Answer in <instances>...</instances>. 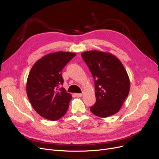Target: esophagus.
I'll return each mask as SVG.
<instances>
[{
	"label": "esophagus",
	"instance_id": "esophagus-1",
	"mask_svg": "<svg viewBox=\"0 0 159 159\" xmlns=\"http://www.w3.org/2000/svg\"><path fill=\"white\" fill-rule=\"evenodd\" d=\"M75 95L76 97H78V98H80V97H81V96L83 95V94H82V93H75Z\"/></svg>",
	"mask_w": 159,
	"mask_h": 159
}]
</instances>
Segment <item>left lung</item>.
I'll return each mask as SVG.
<instances>
[{
  "label": "left lung",
  "instance_id": "left-lung-1",
  "mask_svg": "<svg viewBox=\"0 0 159 159\" xmlns=\"http://www.w3.org/2000/svg\"><path fill=\"white\" fill-rule=\"evenodd\" d=\"M81 57L95 80L96 103L91 111L103 118L116 114L130 89L129 75L121 61L111 53L98 50L82 52Z\"/></svg>",
  "mask_w": 159,
  "mask_h": 159
}]
</instances>
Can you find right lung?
Listing matches in <instances>:
<instances>
[{
    "instance_id": "obj_1",
    "label": "right lung",
    "mask_w": 159,
    "mask_h": 159,
    "mask_svg": "<svg viewBox=\"0 0 159 159\" xmlns=\"http://www.w3.org/2000/svg\"><path fill=\"white\" fill-rule=\"evenodd\" d=\"M70 52L48 54L33 65L26 81V93L34 109L44 118L56 121L63 117L72 96L64 88L61 70L75 56Z\"/></svg>"
}]
</instances>
